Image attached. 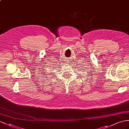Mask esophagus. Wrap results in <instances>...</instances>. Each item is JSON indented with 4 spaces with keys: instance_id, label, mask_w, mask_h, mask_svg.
Masks as SVG:
<instances>
[{
    "instance_id": "1",
    "label": "esophagus",
    "mask_w": 129,
    "mask_h": 129,
    "mask_svg": "<svg viewBox=\"0 0 129 129\" xmlns=\"http://www.w3.org/2000/svg\"><path fill=\"white\" fill-rule=\"evenodd\" d=\"M67 62H69V61H70V60H67Z\"/></svg>"
}]
</instances>
